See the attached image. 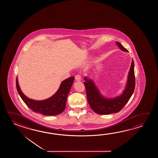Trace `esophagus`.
<instances>
[{
    "label": "esophagus",
    "instance_id": "obj_1",
    "mask_svg": "<svg viewBox=\"0 0 158 158\" xmlns=\"http://www.w3.org/2000/svg\"><path fill=\"white\" fill-rule=\"evenodd\" d=\"M75 80L76 81H80L81 80V77L80 75H79V74L76 75L75 76Z\"/></svg>",
    "mask_w": 158,
    "mask_h": 158
}]
</instances>
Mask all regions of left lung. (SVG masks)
I'll use <instances>...</instances> for the list:
<instances>
[{
  "mask_svg": "<svg viewBox=\"0 0 158 158\" xmlns=\"http://www.w3.org/2000/svg\"><path fill=\"white\" fill-rule=\"evenodd\" d=\"M116 44L121 51L128 52V51L120 42H116ZM84 79L87 101L91 109L95 113L100 114L117 113L128 103L134 92L135 88L134 61L132 59L124 89L121 94L115 97H104L101 94V91L93 80L87 76H85Z\"/></svg>",
  "mask_w": 158,
  "mask_h": 158,
  "instance_id": "8db88e82",
  "label": "left lung"
}]
</instances>
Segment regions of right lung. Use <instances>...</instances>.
Returning <instances> with one entry per match:
<instances>
[{"label": "right lung", "instance_id": "obj_1", "mask_svg": "<svg viewBox=\"0 0 158 158\" xmlns=\"http://www.w3.org/2000/svg\"><path fill=\"white\" fill-rule=\"evenodd\" d=\"M74 80L73 76L63 81L57 91L52 96L41 101L34 100L27 97L21 90L17 77L16 88L23 101L32 111L44 116H54L60 114L65 110L68 95Z\"/></svg>", "mask_w": 158, "mask_h": 158}]
</instances>
